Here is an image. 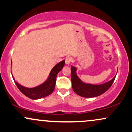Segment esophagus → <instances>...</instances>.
<instances>
[{
  "instance_id": "obj_1",
  "label": "esophagus",
  "mask_w": 132,
  "mask_h": 132,
  "mask_svg": "<svg viewBox=\"0 0 132 132\" xmlns=\"http://www.w3.org/2000/svg\"><path fill=\"white\" fill-rule=\"evenodd\" d=\"M72 61V58L71 57H66V60H65V62H66V64L68 65L70 64V63H71Z\"/></svg>"
}]
</instances>
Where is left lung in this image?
I'll use <instances>...</instances> for the list:
<instances>
[{
	"instance_id": "obj_1",
	"label": "left lung",
	"mask_w": 132,
	"mask_h": 132,
	"mask_svg": "<svg viewBox=\"0 0 132 132\" xmlns=\"http://www.w3.org/2000/svg\"><path fill=\"white\" fill-rule=\"evenodd\" d=\"M71 82L74 92L83 97H95L105 92L112 85L116 76L110 81L102 84H87L82 81L76 73L77 68L71 66Z\"/></svg>"
}]
</instances>
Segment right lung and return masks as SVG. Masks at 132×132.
Instances as JSON below:
<instances>
[{"label": "right lung", "instance_id": "obj_1", "mask_svg": "<svg viewBox=\"0 0 132 132\" xmlns=\"http://www.w3.org/2000/svg\"><path fill=\"white\" fill-rule=\"evenodd\" d=\"M64 63L65 61L63 60V61L56 64L51 69L50 73L48 76V78H47L46 81L40 85L36 86L35 87H32V88H28V87H24V86L20 85L19 83L15 81V79L13 76L12 77L16 86H17L19 90L22 92V93L30 99L33 100L40 99L50 95L53 92L54 87H55L56 79L57 75L64 67Z\"/></svg>", "mask_w": 132, "mask_h": 132}]
</instances>
